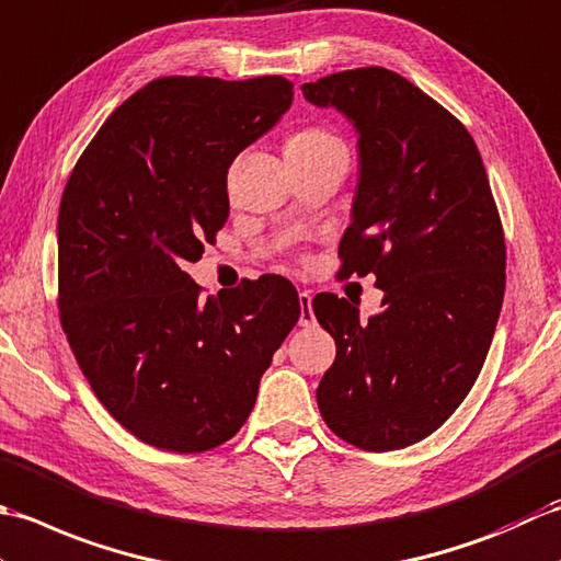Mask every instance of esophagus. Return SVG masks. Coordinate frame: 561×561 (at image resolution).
I'll list each match as a JSON object with an SVG mask.
<instances>
[{
    "instance_id": "34e87169",
    "label": "esophagus",
    "mask_w": 561,
    "mask_h": 561,
    "mask_svg": "<svg viewBox=\"0 0 561 561\" xmlns=\"http://www.w3.org/2000/svg\"><path fill=\"white\" fill-rule=\"evenodd\" d=\"M297 297H300V327H314L317 319L312 312V295L302 290Z\"/></svg>"
}]
</instances>
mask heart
<instances>
[{
	"instance_id": "heart-1",
	"label": "heart",
	"mask_w": 561,
	"mask_h": 561,
	"mask_svg": "<svg viewBox=\"0 0 561 561\" xmlns=\"http://www.w3.org/2000/svg\"><path fill=\"white\" fill-rule=\"evenodd\" d=\"M327 150H344V142L334 133L314 128V125L295 130L288 137V142H285V154H314Z\"/></svg>"
}]
</instances>
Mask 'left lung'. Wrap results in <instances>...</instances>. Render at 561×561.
<instances>
[{"label": "left lung", "mask_w": 561, "mask_h": 561, "mask_svg": "<svg viewBox=\"0 0 561 561\" xmlns=\"http://www.w3.org/2000/svg\"><path fill=\"white\" fill-rule=\"evenodd\" d=\"M358 133V186L339 244L341 278L375 273L382 312L312 300L336 341L317 404L339 438L370 453L424 440L472 390L506 288L501 217L472 135L385 67L302 84Z\"/></svg>", "instance_id": "obj_1"}]
</instances>
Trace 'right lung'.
I'll list each match as a JSON object with an SVG mask.
<instances>
[{
    "label": "right lung",
    "instance_id": "obj_1",
    "mask_svg": "<svg viewBox=\"0 0 561 561\" xmlns=\"http://www.w3.org/2000/svg\"><path fill=\"white\" fill-rule=\"evenodd\" d=\"M293 104L278 75L162 77L111 113L57 215V305L91 390L169 453L230 440L300 319L283 276L201 297L186 266L230 215L227 169Z\"/></svg>",
    "mask_w": 561,
    "mask_h": 561
}]
</instances>
